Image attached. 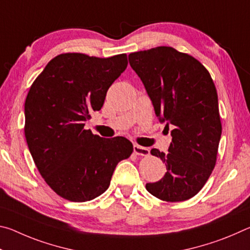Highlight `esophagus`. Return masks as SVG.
Listing matches in <instances>:
<instances>
[{"label": "esophagus", "mask_w": 250, "mask_h": 250, "mask_svg": "<svg viewBox=\"0 0 250 250\" xmlns=\"http://www.w3.org/2000/svg\"><path fill=\"white\" fill-rule=\"evenodd\" d=\"M133 151H134V153L137 154V155H141V156H147V155H150V150L147 149V147L138 146V145H134Z\"/></svg>", "instance_id": "34e87169"}]
</instances>
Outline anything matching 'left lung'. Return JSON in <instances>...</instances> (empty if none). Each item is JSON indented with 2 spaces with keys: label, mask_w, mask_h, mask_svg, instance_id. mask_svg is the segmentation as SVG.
<instances>
[{
  "label": "left lung",
  "mask_w": 250,
  "mask_h": 250,
  "mask_svg": "<svg viewBox=\"0 0 250 250\" xmlns=\"http://www.w3.org/2000/svg\"><path fill=\"white\" fill-rule=\"evenodd\" d=\"M129 62L172 135L167 154L151 150L166 163L167 172L160 181L146 183V191L166 202L189 200L216 164L222 122L213 79L197 59L167 46L131 53Z\"/></svg>",
  "instance_id": "8db88e82"
}]
</instances>
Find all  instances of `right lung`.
<instances>
[{
  "label": "right lung",
  "instance_id": "right-lung-1",
  "mask_svg": "<svg viewBox=\"0 0 250 250\" xmlns=\"http://www.w3.org/2000/svg\"><path fill=\"white\" fill-rule=\"evenodd\" d=\"M126 65L125 54H61L29 88L24 126L28 149L46 183L65 200L82 203L101 195L117 164L133 152L128 139L101 138L83 128Z\"/></svg>",
  "mask_w": 250,
  "mask_h": 250
}]
</instances>
